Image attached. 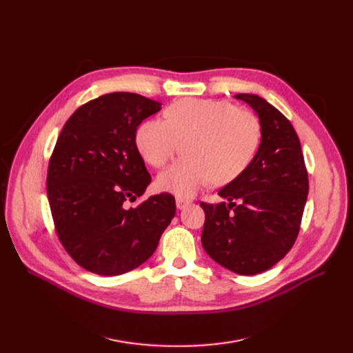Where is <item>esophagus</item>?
I'll return each mask as SVG.
<instances>
[{"instance_id":"1","label":"esophagus","mask_w":353,"mask_h":353,"mask_svg":"<svg viewBox=\"0 0 353 353\" xmlns=\"http://www.w3.org/2000/svg\"><path fill=\"white\" fill-rule=\"evenodd\" d=\"M189 205H190V201L186 200V199H181V197H177V199H176V206H177V209H184V208H188Z\"/></svg>"}]
</instances>
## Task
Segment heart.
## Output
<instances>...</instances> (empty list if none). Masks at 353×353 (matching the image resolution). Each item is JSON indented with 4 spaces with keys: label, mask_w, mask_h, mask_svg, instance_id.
I'll return each instance as SVG.
<instances>
[{
    "label": "heart",
    "mask_w": 353,
    "mask_h": 353,
    "mask_svg": "<svg viewBox=\"0 0 353 353\" xmlns=\"http://www.w3.org/2000/svg\"><path fill=\"white\" fill-rule=\"evenodd\" d=\"M165 119L143 123L136 144L143 159L164 167L186 143L184 159L159 176L163 192L190 197L212 180L223 184L242 174L261 141V123L249 110L225 100L186 99L165 110Z\"/></svg>",
    "instance_id": "b5f03b06"
}]
</instances>
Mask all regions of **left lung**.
I'll list each match as a JSON object with an SVG mask.
<instances>
[{
  "mask_svg": "<svg viewBox=\"0 0 353 353\" xmlns=\"http://www.w3.org/2000/svg\"><path fill=\"white\" fill-rule=\"evenodd\" d=\"M234 97L257 113L262 141L246 170L219 192L229 203H200L206 214L201 245L219 265L249 276L274 266L294 245L309 179L290 121L262 97Z\"/></svg>",
  "mask_w": 353,
  "mask_h": 353,
  "instance_id": "left-lung-1",
  "label": "left lung"
}]
</instances>
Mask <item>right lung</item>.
I'll list each match as a JSON object with an SVG mask.
<instances>
[{"instance_id":"obj_1","label":"right lung","mask_w":353,"mask_h":353,"mask_svg":"<svg viewBox=\"0 0 353 353\" xmlns=\"http://www.w3.org/2000/svg\"><path fill=\"white\" fill-rule=\"evenodd\" d=\"M160 108L134 92H110L74 111L55 143L47 172L55 232L72 261L91 273L139 268L176 214L170 193L125 208L152 183L136 132Z\"/></svg>"}]
</instances>
